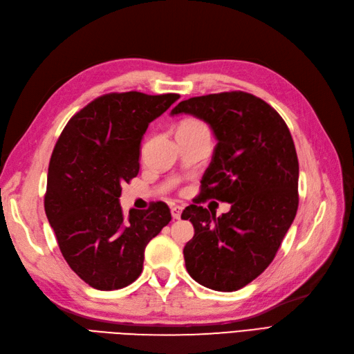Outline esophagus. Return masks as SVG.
I'll return each mask as SVG.
<instances>
[{
	"instance_id": "1",
	"label": "esophagus",
	"mask_w": 354,
	"mask_h": 354,
	"mask_svg": "<svg viewBox=\"0 0 354 354\" xmlns=\"http://www.w3.org/2000/svg\"><path fill=\"white\" fill-rule=\"evenodd\" d=\"M181 211H183V207H181V205H173V207H171V216H173V218L178 220L181 217Z\"/></svg>"
}]
</instances>
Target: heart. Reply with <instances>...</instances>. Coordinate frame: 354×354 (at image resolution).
I'll return each instance as SVG.
<instances>
[{"label": "heart", "mask_w": 354, "mask_h": 354, "mask_svg": "<svg viewBox=\"0 0 354 354\" xmlns=\"http://www.w3.org/2000/svg\"><path fill=\"white\" fill-rule=\"evenodd\" d=\"M186 127H205V124H202L198 120H187L180 125V128H186Z\"/></svg>", "instance_id": "obj_1"}]
</instances>
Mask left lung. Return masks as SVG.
Here are the masks:
<instances>
[{
  "label": "left lung",
  "instance_id": "obj_1",
  "mask_svg": "<svg viewBox=\"0 0 354 354\" xmlns=\"http://www.w3.org/2000/svg\"><path fill=\"white\" fill-rule=\"evenodd\" d=\"M180 113L205 121L218 142L201 180L199 202L232 203L220 217L198 205L181 214L195 227L183 250L186 269L214 291H238L269 267L295 218L294 140L282 116L250 93L192 97L171 111Z\"/></svg>",
  "mask_w": 354,
  "mask_h": 354
}]
</instances>
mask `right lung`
<instances>
[{
	"instance_id": "right-lung-1",
	"label": "right lung",
	"mask_w": 354,
	"mask_h": 354,
	"mask_svg": "<svg viewBox=\"0 0 354 354\" xmlns=\"http://www.w3.org/2000/svg\"><path fill=\"white\" fill-rule=\"evenodd\" d=\"M180 94L109 93L75 113L53 151L44 208L71 269L100 291L133 283L145 248L171 221L167 203L147 209L120 205L121 185L138 174L149 124Z\"/></svg>"
}]
</instances>
